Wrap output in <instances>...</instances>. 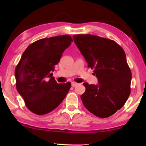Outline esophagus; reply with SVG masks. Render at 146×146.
Returning <instances> with one entry per match:
<instances>
[{
    "mask_svg": "<svg viewBox=\"0 0 146 146\" xmlns=\"http://www.w3.org/2000/svg\"><path fill=\"white\" fill-rule=\"evenodd\" d=\"M78 84L76 83V82H73L71 83V85H72V86H73V87H75Z\"/></svg>",
    "mask_w": 146,
    "mask_h": 146,
    "instance_id": "34e87169",
    "label": "esophagus"
}]
</instances>
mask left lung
Masks as SVG:
<instances>
[{
    "label": "left lung",
    "instance_id": "obj_1",
    "mask_svg": "<svg viewBox=\"0 0 146 146\" xmlns=\"http://www.w3.org/2000/svg\"><path fill=\"white\" fill-rule=\"evenodd\" d=\"M73 40L99 82L97 85L83 84L84 106L100 118L111 116L130 94L132 74L124 51L116 42L93 35H74Z\"/></svg>",
    "mask_w": 146,
    "mask_h": 146
}]
</instances>
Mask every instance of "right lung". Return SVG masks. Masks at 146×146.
Returning a JSON list of instances; mask_svg holds the SVG:
<instances>
[{
  "label": "right lung",
  "mask_w": 146,
  "mask_h": 146,
  "mask_svg": "<svg viewBox=\"0 0 146 146\" xmlns=\"http://www.w3.org/2000/svg\"><path fill=\"white\" fill-rule=\"evenodd\" d=\"M72 42L68 35L42 38L30 44L22 55L15 69L16 89L32 113H50L68 93L71 84H58L52 71Z\"/></svg>",
  "instance_id": "obj_1"
}]
</instances>
